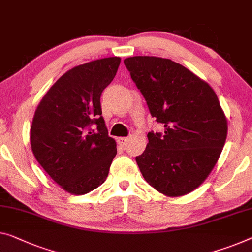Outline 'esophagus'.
Returning a JSON list of instances; mask_svg holds the SVG:
<instances>
[{"label":"esophagus","instance_id":"34e87169","mask_svg":"<svg viewBox=\"0 0 252 252\" xmlns=\"http://www.w3.org/2000/svg\"><path fill=\"white\" fill-rule=\"evenodd\" d=\"M127 141H129V138H126V137L118 138V142H119V145H121V146H126Z\"/></svg>","mask_w":252,"mask_h":252}]
</instances>
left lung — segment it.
<instances>
[{
    "mask_svg": "<svg viewBox=\"0 0 252 252\" xmlns=\"http://www.w3.org/2000/svg\"><path fill=\"white\" fill-rule=\"evenodd\" d=\"M150 115L164 132H148L136 157L142 176L160 193L179 197L196 189L215 166L227 121L212 87L179 63L156 56L125 60Z\"/></svg>",
    "mask_w": 252,
    "mask_h": 252,
    "instance_id": "obj_1",
    "label": "left lung"
}]
</instances>
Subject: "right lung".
<instances>
[{"label": "right lung", "mask_w": 252, "mask_h": 252, "mask_svg": "<svg viewBox=\"0 0 252 252\" xmlns=\"http://www.w3.org/2000/svg\"><path fill=\"white\" fill-rule=\"evenodd\" d=\"M120 58H106L65 72L43 97L33 115L30 144L37 162L72 194L104 183L116 142L107 133L100 95L113 80Z\"/></svg>", "instance_id": "obj_1"}]
</instances>
